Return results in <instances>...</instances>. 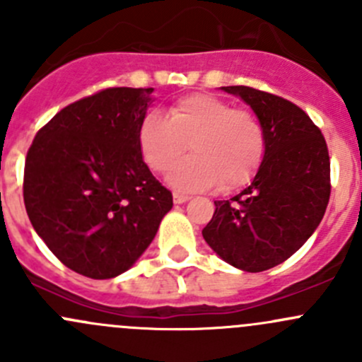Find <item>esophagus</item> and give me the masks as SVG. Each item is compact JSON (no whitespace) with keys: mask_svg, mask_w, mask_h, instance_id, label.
<instances>
[{"mask_svg":"<svg viewBox=\"0 0 362 362\" xmlns=\"http://www.w3.org/2000/svg\"><path fill=\"white\" fill-rule=\"evenodd\" d=\"M189 199H191V198H189V196H185V194H178V192H175V194H173V202L177 204L187 203Z\"/></svg>","mask_w":362,"mask_h":362,"instance_id":"1","label":"esophagus"}]
</instances>
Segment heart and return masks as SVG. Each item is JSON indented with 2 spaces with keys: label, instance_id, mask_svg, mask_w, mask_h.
Listing matches in <instances>:
<instances>
[{
  "label": "heart",
  "instance_id": "1",
  "mask_svg": "<svg viewBox=\"0 0 362 362\" xmlns=\"http://www.w3.org/2000/svg\"><path fill=\"white\" fill-rule=\"evenodd\" d=\"M138 147L156 173L170 170L191 147L194 156L177 164L166 180L175 191L198 192L249 184L261 166L266 138L252 112L196 93L175 101L168 117L148 113L138 129Z\"/></svg>",
  "mask_w": 362,
  "mask_h": 362
}]
</instances>
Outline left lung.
I'll return each mask as SVG.
<instances>
[{"instance_id": "8db88e82", "label": "left lung", "mask_w": 362, "mask_h": 362, "mask_svg": "<svg viewBox=\"0 0 362 362\" xmlns=\"http://www.w3.org/2000/svg\"><path fill=\"white\" fill-rule=\"evenodd\" d=\"M221 89L252 108L266 147L250 184L235 198L214 202L203 238L228 264L264 272L301 249L322 221L331 192L327 145L291 101L245 86Z\"/></svg>"}]
</instances>
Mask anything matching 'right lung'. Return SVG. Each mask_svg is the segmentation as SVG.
<instances>
[{
    "mask_svg": "<svg viewBox=\"0 0 362 362\" xmlns=\"http://www.w3.org/2000/svg\"><path fill=\"white\" fill-rule=\"evenodd\" d=\"M152 93L112 87L68 105L25 158L24 204L36 235L89 279L127 272L173 206L138 147Z\"/></svg>",
    "mask_w": 362,
    "mask_h": 362,
    "instance_id": "add662e5",
    "label": "right lung"
}]
</instances>
